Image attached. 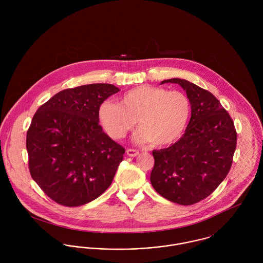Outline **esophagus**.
Wrapping results in <instances>:
<instances>
[{"mask_svg":"<svg viewBox=\"0 0 263 263\" xmlns=\"http://www.w3.org/2000/svg\"><path fill=\"white\" fill-rule=\"evenodd\" d=\"M126 154L129 157H137L140 153H139V151L134 150V149H127L126 150Z\"/></svg>","mask_w":263,"mask_h":263,"instance_id":"esophagus-1","label":"esophagus"}]
</instances>
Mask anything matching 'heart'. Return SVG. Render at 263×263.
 I'll return each instance as SVG.
<instances>
[{"instance_id":"obj_1","label":"heart","mask_w":263,"mask_h":263,"mask_svg":"<svg viewBox=\"0 0 263 263\" xmlns=\"http://www.w3.org/2000/svg\"><path fill=\"white\" fill-rule=\"evenodd\" d=\"M190 115L187 96L180 91L143 85L125 92L119 103L104 101L99 118L106 133L119 140L135 126L134 140L139 144L151 142L156 147L174 144L183 135Z\"/></svg>"}]
</instances>
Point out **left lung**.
Segmentation results:
<instances>
[{
	"label": "left lung",
	"mask_w": 263,
	"mask_h": 263,
	"mask_svg": "<svg viewBox=\"0 0 263 263\" xmlns=\"http://www.w3.org/2000/svg\"><path fill=\"white\" fill-rule=\"evenodd\" d=\"M165 83L183 88L191 117L178 142L153 151L151 183L166 199L190 205L208 197L225 179L232 166L237 134L231 116L211 92L183 79L161 82Z\"/></svg>",
	"instance_id": "8db88e82"
}]
</instances>
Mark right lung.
<instances>
[{
  "mask_svg": "<svg viewBox=\"0 0 263 263\" xmlns=\"http://www.w3.org/2000/svg\"><path fill=\"white\" fill-rule=\"evenodd\" d=\"M111 84L66 89L41 105L27 132L31 177L55 202L79 206L110 186L124 148L99 122V107L117 93Z\"/></svg>",
  "mask_w": 263,
  "mask_h": 263,
  "instance_id": "right-lung-1",
  "label": "right lung"
}]
</instances>
